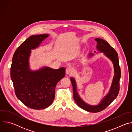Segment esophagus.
Returning <instances> with one entry per match:
<instances>
[{"instance_id":"esophagus-1","label":"esophagus","mask_w":132,"mask_h":132,"mask_svg":"<svg viewBox=\"0 0 132 132\" xmlns=\"http://www.w3.org/2000/svg\"><path fill=\"white\" fill-rule=\"evenodd\" d=\"M66 72L68 75H72L73 72V69L71 67H68L66 69Z\"/></svg>"}]
</instances>
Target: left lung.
I'll list each match as a JSON object with an SVG mask.
<instances>
[{
	"mask_svg": "<svg viewBox=\"0 0 132 132\" xmlns=\"http://www.w3.org/2000/svg\"><path fill=\"white\" fill-rule=\"evenodd\" d=\"M95 40L97 42V50L101 53H103L104 55L109 59L113 64L114 75L109 92L101 100L99 104L95 105H90L86 103L79 96L77 92L76 82L75 78L71 77L70 81L73 87V99L77 105L85 111L93 113H97L104 110L117 97L120 90L121 69L119 63L118 54L116 51L106 41L100 38H97ZM95 53H96V52L95 51ZM89 55L90 57H91L94 55V54L90 53Z\"/></svg>",
	"mask_w": 132,
	"mask_h": 132,
	"instance_id": "left-lung-1",
	"label": "left lung"
}]
</instances>
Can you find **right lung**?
<instances>
[{"mask_svg": "<svg viewBox=\"0 0 132 132\" xmlns=\"http://www.w3.org/2000/svg\"><path fill=\"white\" fill-rule=\"evenodd\" d=\"M49 36L47 34L32 35L16 50L10 69L11 79L18 99L27 106L35 110L51 105L55 98V87L65 76V68L54 69L43 67L30 68L31 50L38 47Z\"/></svg>", "mask_w": 132, "mask_h": 132, "instance_id": "right-lung-1", "label": "right lung"}]
</instances>
